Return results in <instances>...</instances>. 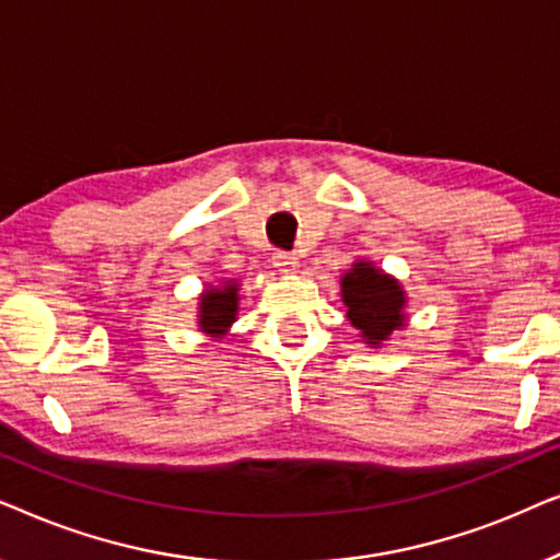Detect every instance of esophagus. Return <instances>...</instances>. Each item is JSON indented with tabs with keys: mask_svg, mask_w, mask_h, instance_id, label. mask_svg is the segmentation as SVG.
Here are the masks:
<instances>
[{
	"mask_svg": "<svg viewBox=\"0 0 560 560\" xmlns=\"http://www.w3.org/2000/svg\"><path fill=\"white\" fill-rule=\"evenodd\" d=\"M272 265L278 267L280 272H293L295 267H298V257L293 255V252H282V249H278L272 255Z\"/></svg>",
	"mask_w": 560,
	"mask_h": 560,
	"instance_id": "1",
	"label": "esophagus"
}]
</instances>
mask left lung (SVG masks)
Listing matches in <instances>:
<instances>
[{"instance_id":"1","label":"left lung","mask_w":560,"mask_h":560,"mask_svg":"<svg viewBox=\"0 0 560 560\" xmlns=\"http://www.w3.org/2000/svg\"><path fill=\"white\" fill-rule=\"evenodd\" d=\"M347 316L366 343L385 341L395 328L402 326V290L393 278L374 270L370 262H357L341 280Z\"/></svg>"}]
</instances>
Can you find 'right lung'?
Returning a JSON list of instances; mask_svg holds the SVG:
<instances>
[{
    "label": "right lung",
    "instance_id": "1",
    "mask_svg": "<svg viewBox=\"0 0 560 560\" xmlns=\"http://www.w3.org/2000/svg\"><path fill=\"white\" fill-rule=\"evenodd\" d=\"M236 316V282L217 290H206L201 298V328L221 336Z\"/></svg>",
    "mask_w": 560,
    "mask_h": 560
}]
</instances>
